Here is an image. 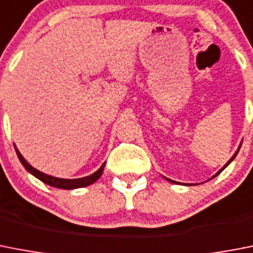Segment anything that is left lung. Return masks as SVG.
Segmentation results:
<instances>
[{
	"label": "left lung",
	"instance_id": "obj_1",
	"mask_svg": "<svg viewBox=\"0 0 253 253\" xmlns=\"http://www.w3.org/2000/svg\"><path fill=\"white\" fill-rule=\"evenodd\" d=\"M241 145H242V144H241ZM241 145H239L238 150H237V152H235V153H234V156L231 157V158H230V159H229L228 162H226V165H225V166H224V167H222V169H218V172H217V173H216V175H213V176H212L211 179H213V177H216V176H217V175H218V173L221 172L222 169H226V167H228V166H229V163H230V162H231V161H233V159H234V158H235V156H237V154H238L239 149H241ZM166 180H169V182H173V184H179V182H176V181H173V180H169V179H167V177H166ZM188 185H189V184H188Z\"/></svg>",
	"mask_w": 253,
	"mask_h": 253
}]
</instances>
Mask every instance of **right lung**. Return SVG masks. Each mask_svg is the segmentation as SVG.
Listing matches in <instances>:
<instances>
[{"mask_svg": "<svg viewBox=\"0 0 253 253\" xmlns=\"http://www.w3.org/2000/svg\"><path fill=\"white\" fill-rule=\"evenodd\" d=\"M15 150H16V154H18L19 157V161L22 162V165L25 167V169H27L29 173H32L35 177L40 179L42 182H44V184L59 189H68V190H69V189L84 188V186L91 185V184H94V182L100 177L101 173H103L104 171V166H105V163H103L100 169H97L96 172H94L90 176H86V177H81V179H60V177H54V176L46 175V173L36 169L35 167H32L31 165L25 161L24 157L20 154V152L16 149V146H15Z\"/></svg>", "mask_w": 253, "mask_h": 253, "instance_id": "obj_1", "label": "right lung"}]
</instances>
